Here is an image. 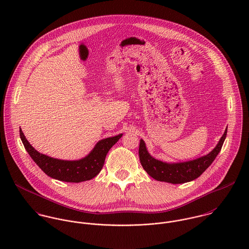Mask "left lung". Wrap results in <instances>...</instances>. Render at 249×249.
<instances>
[{"mask_svg": "<svg viewBox=\"0 0 249 249\" xmlns=\"http://www.w3.org/2000/svg\"><path fill=\"white\" fill-rule=\"evenodd\" d=\"M227 134V127L216 143L215 147L208 154L199 158L178 163H168L152 157L145 146V142L141 139L139 145V157L143 170L157 181L168 182L172 184H182L199 178L206 169L213 163L219 153Z\"/></svg>", "mask_w": 249, "mask_h": 249, "instance_id": "obj_1", "label": "left lung"}]
</instances>
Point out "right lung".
I'll return each mask as SVG.
<instances>
[{"instance_id": "1", "label": "right lung", "mask_w": 249, "mask_h": 249, "mask_svg": "<svg viewBox=\"0 0 249 249\" xmlns=\"http://www.w3.org/2000/svg\"><path fill=\"white\" fill-rule=\"evenodd\" d=\"M122 136L123 133L99 141L90 153L81 159L61 160L38 152L26 139L20 128L22 142L37 166L50 178L71 183L83 182L96 178L104 167L107 152Z\"/></svg>"}]
</instances>
